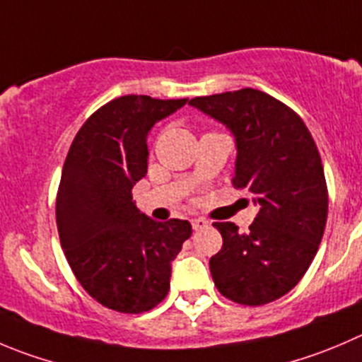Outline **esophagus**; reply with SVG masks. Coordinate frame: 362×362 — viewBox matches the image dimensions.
<instances>
[{"label":"esophagus","instance_id":"obj_1","mask_svg":"<svg viewBox=\"0 0 362 362\" xmlns=\"http://www.w3.org/2000/svg\"><path fill=\"white\" fill-rule=\"evenodd\" d=\"M191 224H192V230L199 231V230H203V228L209 226V221L203 219V217H194V219L191 221Z\"/></svg>","mask_w":362,"mask_h":362}]
</instances>
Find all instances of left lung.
I'll list each match as a JSON object with an SVG mask.
<instances>
[{
	"label": "left lung",
	"mask_w": 362,
	"mask_h": 362,
	"mask_svg": "<svg viewBox=\"0 0 362 362\" xmlns=\"http://www.w3.org/2000/svg\"><path fill=\"white\" fill-rule=\"evenodd\" d=\"M189 104L233 132L231 184L259 206L247 233L233 223H214L223 237L210 258L214 283L237 304L272 303L303 279L324 237L329 194L317 143L292 107L259 90L194 97Z\"/></svg>",
	"instance_id": "1"
}]
</instances>
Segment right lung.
I'll list each match as a JSON object with an SVG mask.
<instances>
[{
	"label": "right lung",
	"instance_id": "1",
	"mask_svg": "<svg viewBox=\"0 0 362 362\" xmlns=\"http://www.w3.org/2000/svg\"><path fill=\"white\" fill-rule=\"evenodd\" d=\"M185 103L113 99L84 122L63 164L59 244L79 285L118 313H143L168 296L171 262L192 233L189 221L157 223L132 202V187L148 168L146 134Z\"/></svg>",
	"mask_w": 362,
	"mask_h": 362
}]
</instances>
